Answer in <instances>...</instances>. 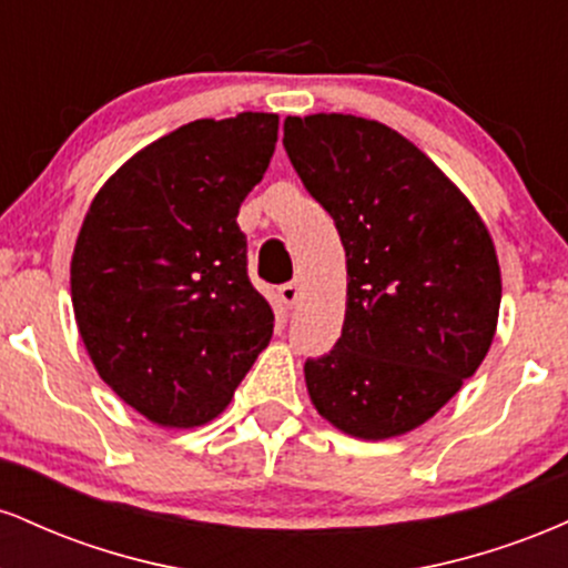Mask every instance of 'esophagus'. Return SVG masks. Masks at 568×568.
<instances>
[{"mask_svg":"<svg viewBox=\"0 0 568 568\" xmlns=\"http://www.w3.org/2000/svg\"><path fill=\"white\" fill-rule=\"evenodd\" d=\"M277 296H280V302H283L285 306H293V304L298 302V283H285V285H280Z\"/></svg>","mask_w":568,"mask_h":568,"instance_id":"obj_1","label":"esophagus"}]
</instances>
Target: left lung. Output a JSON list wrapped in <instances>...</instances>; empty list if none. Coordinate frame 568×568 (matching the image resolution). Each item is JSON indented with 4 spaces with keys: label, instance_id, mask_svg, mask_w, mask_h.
I'll return each mask as SVG.
<instances>
[{
    "label": "left lung",
    "instance_id": "left-lung-1",
    "mask_svg": "<svg viewBox=\"0 0 568 568\" xmlns=\"http://www.w3.org/2000/svg\"><path fill=\"white\" fill-rule=\"evenodd\" d=\"M283 130L298 179L347 253L342 338L304 363L306 393L352 438L406 435L491 347L497 247L473 202L397 130L355 114L288 116Z\"/></svg>",
    "mask_w": 568,
    "mask_h": 568
}]
</instances>
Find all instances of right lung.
<instances>
[{
  "mask_svg": "<svg viewBox=\"0 0 568 568\" xmlns=\"http://www.w3.org/2000/svg\"><path fill=\"white\" fill-rule=\"evenodd\" d=\"M277 114L194 120L106 181L71 256V304L103 382L160 427L207 425L272 338L237 213L270 168Z\"/></svg>",
  "mask_w": 568,
  "mask_h": 568,
  "instance_id": "right-lung-1",
  "label": "right lung"
}]
</instances>
